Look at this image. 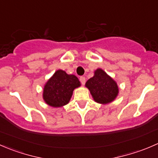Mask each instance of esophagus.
<instances>
[{"mask_svg":"<svg viewBox=\"0 0 158 158\" xmlns=\"http://www.w3.org/2000/svg\"><path fill=\"white\" fill-rule=\"evenodd\" d=\"M79 80H80L81 83H82V85H84V84L85 83V77H84V76H81V77L79 78Z\"/></svg>","mask_w":158,"mask_h":158,"instance_id":"esophagus-1","label":"esophagus"}]
</instances>
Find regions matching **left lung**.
<instances>
[{"instance_id": "obj_1", "label": "left lung", "mask_w": 158, "mask_h": 158, "mask_svg": "<svg viewBox=\"0 0 158 158\" xmlns=\"http://www.w3.org/2000/svg\"><path fill=\"white\" fill-rule=\"evenodd\" d=\"M92 98L100 104H108L115 99L118 94V86L115 81L102 69H97L93 77L85 83Z\"/></svg>"}]
</instances>
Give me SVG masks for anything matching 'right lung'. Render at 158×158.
I'll return each mask as SVG.
<instances>
[{"instance_id": "obj_1", "label": "right lung", "mask_w": 158, "mask_h": 158, "mask_svg": "<svg viewBox=\"0 0 158 158\" xmlns=\"http://www.w3.org/2000/svg\"><path fill=\"white\" fill-rule=\"evenodd\" d=\"M81 85L80 82L74 75H68L59 69L44 85L43 98L52 107H62L68 104L73 90Z\"/></svg>"}]
</instances>
